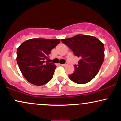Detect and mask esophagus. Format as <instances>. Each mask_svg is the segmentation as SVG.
Returning a JSON list of instances; mask_svg holds the SVG:
<instances>
[{"mask_svg": "<svg viewBox=\"0 0 121 121\" xmlns=\"http://www.w3.org/2000/svg\"><path fill=\"white\" fill-rule=\"evenodd\" d=\"M67 64H61V66H67Z\"/></svg>", "mask_w": 121, "mask_h": 121, "instance_id": "obj_1", "label": "esophagus"}]
</instances>
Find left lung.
Segmentation results:
<instances>
[{
  "mask_svg": "<svg viewBox=\"0 0 121 121\" xmlns=\"http://www.w3.org/2000/svg\"><path fill=\"white\" fill-rule=\"evenodd\" d=\"M61 41L70 48L75 56L80 58L74 65V73L69 75L72 81L84 84L91 81L99 72L105 57L104 45L95 37L77 35Z\"/></svg>",
  "mask_w": 121,
  "mask_h": 121,
  "instance_id": "8db88e82",
  "label": "left lung"
}]
</instances>
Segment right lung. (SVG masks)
<instances>
[{"instance_id":"obj_1","label":"right lung","mask_w":121,"mask_h":121,"mask_svg":"<svg viewBox=\"0 0 121 121\" xmlns=\"http://www.w3.org/2000/svg\"><path fill=\"white\" fill-rule=\"evenodd\" d=\"M60 42V39L35 38L26 40L19 47L16 61L22 74L29 82L41 86L52 78L56 66L45 60Z\"/></svg>"}]
</instances>
